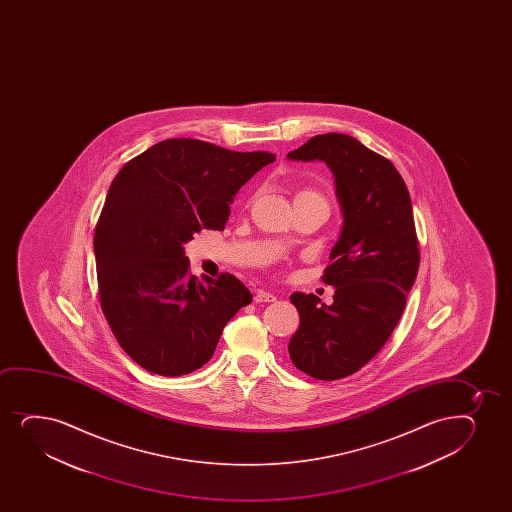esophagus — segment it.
I'll return each instance as SVG.
<instances>
[{"mask_svg":"<svg viewBox=\"0 0 512 512\" xmlns=\"http://www.w3.org/2000/svg\"><path fill=\"white\" fill-rule=\"evenodd\" d=\"M254 300H256V302H275L277 297H275V294H271V292L259 290V292H256V295H254Z\"/></svg>","mask_w":512,"mask_h":512,"instance_id":"1","label":"esophagus"}]
</instances>
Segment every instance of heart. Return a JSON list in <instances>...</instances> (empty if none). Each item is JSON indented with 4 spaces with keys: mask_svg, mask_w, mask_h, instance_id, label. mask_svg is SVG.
Instances as JSON below:
<instances>
[{
    "mask_svg": "<svg viewBox=\"0 0 512 512\" xmlns=\"http://www.w3.org/2000/svg\"><path fill=\"white\" fill-rule=\"evenodd\" d=\"M295 200L319 201V203H324V205H326V201H324L323 196L316 193L314 189L309 188L300 189L299 193L295 194Z\"/></svg>",
    "mask_w": 512,
    "mask_h": 512,
    "instance_id": "1",
    "label": "heart"
}]
</instances>
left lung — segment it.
I'll list each match as a JSON object with an SVG mask.
<instances>
[{"label":"left lung","instance_id":"1","mask_svg":"<svg viewBox=\"0 0 512 512\" xmlns=\"http://www.w3.org/2000/svg\"><path fill=\"white\" fill-rule=\"evenodd\" d=\"M287 159L319 160L335 177L343 227L323 275L333 304L290 295L300 324L288 343L299 371L335 381L374 359L403 314L420 263L412 200L396 167L352 136H312Z\"/></svg>","mask_w":512,"mask_h":512}]
</instances>
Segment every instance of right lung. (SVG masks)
Returning <instances> with one entry per match:
<instances>
[{
	"mask_svg": "<svg viewBox=\"0 0 512 512\" xmlns=\"http://www.w3.org/2000/svg\"><path fill=\"white\" fill-rule=\"evenodd\" d=\"M275 162L191 138L160 141L116 174L95 227L100 307L124 352L160 376L212 359L225 324L253 295L230 273L198 280L184 244L224 230L244 184Z\"/></svg>",
	"mask_w": 512,
	"mask_h": 512,
	"instance_id": "1",
	"label": "right lung"
}]
</instances>
